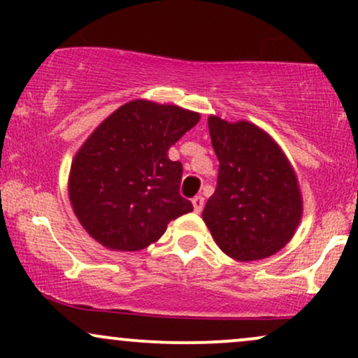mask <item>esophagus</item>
<instances>
[{
    "label": "esophagus",
    "instance_id": "esophagus-1",
    "mask_svg": "<svg viewBox=\"0 0 358 358\" xmlns=\"http://www.w3.org/2000/svg\"><path fill=\"white\" fill-rule=\"evenodd\" d=\"M192 203H193V210H195L196 213H200V212H202V208H203V196L196 195L195 199L192 200Z\"/></svg>",
    "mask_w": 358,
    "mask_h": 358
}]
</instances>
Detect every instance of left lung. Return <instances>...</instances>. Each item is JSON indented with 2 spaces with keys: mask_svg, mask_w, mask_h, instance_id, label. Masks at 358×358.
<instances>
[{
  "mask_svg": "<svg viewBox=\"0 0 358 358\" xmlns=\"http://www.w3.org/2000/svg\"><path fill=\"white\" fill-rule=\"evenodd\" d=\"M219 159L217 188L203 220L217 245L237 261L276 254L293 237L303 202L293 168L269 134L248 121L208 117Z\"/></svg>",
  "mask_w": 358,
  "mask_h": 358,
  "instance_id": "1",
  "label": "left lung"
}]
</instances>
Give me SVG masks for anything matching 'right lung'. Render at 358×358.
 Returning a JSON list of instances; mask_svg holds the SVG:
<instances>
[{
	"label": "right lung",
	"mask_w": 358,
	"mask_h": 358,
	"mask_svg": "<svg viewBox=\"0 0 358 358\" xmlns=\"http://www.w3.org/2000/svg\"><path fill=\"white\" fill-rule=\"evenodd\" d=\"M199 119L176 106L133 101L90 134L72 162L69 196L94 239L114 250L145 249L193 210L180 195L182 163L168 150Z\"/></svg>",
	"instance_id": "1"
}]
</instances>
